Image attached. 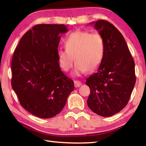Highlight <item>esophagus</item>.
<instances>
[{"label":"esophagus","mask_w":146,"mask_h":146,"mask_svg":"<svg viewBox=\"0 0 146 146\" xmlns=\"http://www.w3.org/2000/svg\"><path fill=\"white\" fill-rule=\"evenodd\" d=\"M74 84H75V88H78L82 85V83H81L80 81L78 80H74Z\"/></svg>","instance_id":"obj_1"}]
</instances>
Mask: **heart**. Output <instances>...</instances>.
I'll list each match as a JSON object with an SVG mask.
<instances>
[{
	"label": "heart",
	"mask_w": 146,
	"mask_h": 146,
	"mask_svg": "<svg viewBox=\"0 0 146 146\" xmlns=\"http://www.w3.org/2000/svg\"><path fill=\"white\" fill-rule=\"evenodd\" d=\"M66 49L58 48L57 56L60 67L68 71L76 64L73 75L79 76L86 71H93L99 67L104 55L105 46L102 36L98 33L77 30L66 38Z\"/></svg>",
	"instance_id": "heart-1"
}]
</instances>
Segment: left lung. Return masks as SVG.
I'll use <instances>...</instances> for the list:
<instances>
[{
    "instance_id": "8db88e82",
    "label": "left lung",
    "mask_w": 146,
    "mask_h": 146,
    "mask_svg": "<svg viewBox=\"0 0 146 146\" xmlns=\"http://www.w3.org/2000/svg\"><path fill=\"white\" fill-rule=\"evenodd\" d=\"M102 36L104 55L97 73L86 79L90 88L87 104L102 117H111L127 105L134 88L135 62L120 32L109 22L90 23Z\"/></svg>"
}]
</instances>
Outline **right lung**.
I'll return each mask as SVG.
<instances>
[{
    "label": "right lung",
    "instance_id": "add662e5",
    "mask_svg": "<svg viewBox=\"0 0 146 146\" xmlns=\"http://www.w3.org/2000/svg\"><path fill=\"white\" fill-rule=\"evenodd\" d=\"M64 24H38L24 35L11 61V86L21 105L36 117L49 118L60 113L74 90L61 71L57 51Z\"/></svg>",
    "mask_w": 146,
    "mask_h": 146
}]
</instances>
